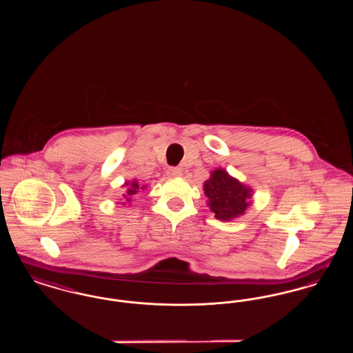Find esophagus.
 <instances>
[{"label": "esophagus", "instance_id": "34e87169", "mask_svg": "<svg viewBox=\"0 0 353 353\" xmlns=\"http://www.w3.org/2000/svg\"><path fill=\"white\" fill-rule=\"evenodd\" d=\"M167 174H168L169 177H179V176H181V174H183V170L180 168L173 167V168L168 169Z\"/></svg>", "mask_w": 353, "mask_h": 353}]
</instances>
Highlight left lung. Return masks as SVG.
Wrapping results in <instances>:
<instances>
[{
	"label": "left lung",
	"mask_w": 353,
	"mask_h": 353,
	"mask_svg": "<svg viewBox=\"0 0 353 353\" xmlns=\"http://www.w3.org/2000/svg\"><path fill=\"white\" fill-rule=\"evenodd\" d=\"M203 192L214 217L222 221L242 216L252 203V189L232 177L225 169L212 172L210 179L203 184Z\"/></svg>",
	"instance_id": "8db88e82"
}]
</instances>
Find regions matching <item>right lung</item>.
<instances>
[{
    "instance_id": "right-lung-1",
    "label": "right lung",
    "mask_w": 353,
    "mask_h": 353,
    "mask_svg": "<svg viewBox=\"0 0 353 353\" xmlns=\"http://www.w3.org/2000/svg\"><path fill=\"white\" fill-rule=\"evenodd\" d=\"M124 186H127V189H125V194H123V196H124V199H125L127 201H131L132 197H134V194H136L139 190H141V189L145 188L144 185L140 186V185L137 184L136 180L131 181V183H125Z\"/></svg>"
}]
</instances>
